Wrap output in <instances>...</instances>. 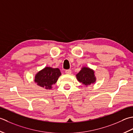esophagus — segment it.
<instances>
[{"instance_id": "1", "label": "esophagus", "mask_w": 133, "mask_h": 133, "mask_svg": "<svg viewBox=\"0 0 133 133\" xmlns=\"http://www.w3.org/2000/svg\"><path fill=\"white\" fill-rule=\"evenodd\" d=\"M71 73H72V71H71V70H70V69H68V70H65V74H67V75L71 74Z\"/></svg>"}]
</instances>
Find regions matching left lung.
<instances>
[{
  "instance_id": "1",
  "label": "left lung",
  "mask_w": 133,
  "mask_h": 133,
  "mask_svg": "<svg viewBox=\"0 0 133 133\" xmlns=\"http://www.w3.org/2000/svg\"><path fill=\"white\" fill-rule=\"evenodd\" d=\"M94 74V70L88 67L84 66L76 76L78 82L87 86L95 83L96 78Z\"/></svg>"
}]
</instances>
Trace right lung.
<instances>
[{"mask_svg":"<svg viewBox=\"0 0 133 133\" xmlns=\"http://www.w3.org/2000/svg\"><path fill=\"white\" fill-rule=\"evenodd\" d=\"M61 75V72L58 68L47 66L36 75L34 82L41 87L50 89L52 88L51 85L57 82Z\"/></svg>","mask_w":133,"mask_h":133,"instance_id":"1","label":"right lung"}]
</instances>
